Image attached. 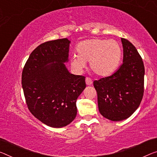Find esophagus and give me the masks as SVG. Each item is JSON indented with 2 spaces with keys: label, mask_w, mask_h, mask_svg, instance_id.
I'll return each instance as SVG.
<instances>
[{
  "label": "esophagus",
  "mask_w": 157,
  "mask_h": 157,
  "mask_svg": "<svg viewBox=\"0 0 157 157\" xmlns=\"http://www.w3.org/2000/svg\"><path fill=\"white\" fill-rule=\"evenodd\" d=\"M86 83L87 85H88V86L91 85V84L93 83L92 79H91L90 77H86Z\"/></svg>",
  "instance_id": "34e87169"
}]
</instances>
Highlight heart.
<instances>
[{
  "mask_svg": "<svg viewBox=\"0 0 157 157\" xmlns=\"http://www.w3.org/2000/svg\"><path fill=\"white\" fill-rule=\"evenodd\" d=\"M78 55L71 57V67L77 71H82L89 62L90 67L98 76L112 74L121 59L122 50L115 40L93 38L83 40L76 46Z\"/></svg>",
  "mask_w": 157,
  "mask_h": 157,
  "instance_id": "1",
  "label": "heart"
}]
</instances>
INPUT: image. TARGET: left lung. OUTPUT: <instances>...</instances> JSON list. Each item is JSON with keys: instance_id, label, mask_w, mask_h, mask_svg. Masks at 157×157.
<instances>
[{"instance_id": "left-lung-1", "label": "left lung", "mask_w": 157, "mask_h": 157, "mask_svg": "<svg viewBox=\"0 0 157 157\" xmlns=\"http://www.w3.org/2000/svg\"><path fill=\"white\" fill-rule=\"evenodd\" d=\"M124 59L112 75L93 82L98 93V108L106 119L119 121L133 114L144 94V67L136 47L121 38Z\"/></svg>"}]
</instances>
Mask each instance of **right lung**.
<instances>
[{"instance_id":"1","label":"right lung","mask_w":157,"mask_h":157,"mask_svg":"<svg viewBox=\"0 0 157 157\" xmlns=\"http://www.w3.org/2000/svg\"><path fill=\"white\" fill-rule=\"evenodd\" d=\"M67 38L50 40L33 50L23 68L21 85L28 109L43 124L66 126L77 114L76 100L86 88L85 76L70 74Z\"/></svg>"}]
</instances>
